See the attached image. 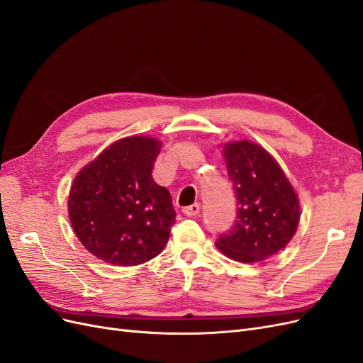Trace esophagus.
<instances>
[{"instance_id":"1","label":"esophagus","mask_w":363,"mask_h":363,"mask_svg":"<svg viewBox=\"0 0 363 363\" xmlns=\"http://www.w3.org/2000/svg\"><path fill=\"white\" fill-rule=\"evenodd\" d=\"M183 213L186 216H196V215L200 213V204L199 203H194V204H191L188 207H183Z\"/></svg>"}]
</instances>
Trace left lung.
Returning a JSON list of instances; mask_svg holds the SVG:
<instances>
[{"label": "left lung", "instance_id": "obj_1", "mask_svg": "<svg viewBox=\"0 0 363 363\" xmlns=\"http://www.w3.org/2000/svg\"><path fill=\"white\" fill-rule=\"evenodd\" d=\"M224 148L238 211L233 227L219 235L216 247L233 260L259 262L289 244L300 221L298 199L268 151L248 140Z\"/></svg>", "mask_w": 363, "mask_h": 363}]
</instances>
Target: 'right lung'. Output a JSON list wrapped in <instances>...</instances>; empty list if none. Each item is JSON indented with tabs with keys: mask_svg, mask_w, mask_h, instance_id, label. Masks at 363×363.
I'll use <instances>...</instances> for the list:
<instances>
[{
	"mask_svg": "<svg viewBox=\"0 0 363 363\" xmlns=\"http://www.w3.org/2000/svg\"><path fill=\"white\" fill-rule=\"evenodd\" d=\"M162 144L133 136L104 150L77 175L69 194V219L87 251L119 267L160 255L175 211L168 189L152 180Z\"/></svg>",
	"mask_w": 363,
	"mask_h": 363,
	"instance_id": "obj_1",
	"label": "right lung"
}]
</instances>
